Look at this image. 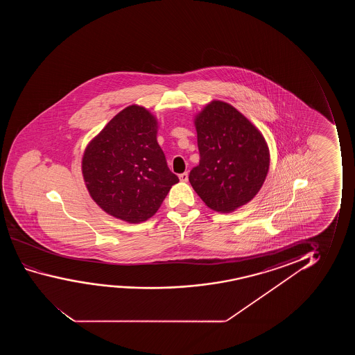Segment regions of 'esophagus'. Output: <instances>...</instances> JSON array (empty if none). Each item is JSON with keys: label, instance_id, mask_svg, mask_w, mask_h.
<instances>
[{"label": "esophagus", "instance_id": "obj_1", "mask_svg": "<svg viewBox=\"0 0 355 355\" xmlns=\"http://www.w3.org/2000/svg\"><path fill=\"white\" fill-rule=\"evenodd\" d=\"M188 177H189V175H188V172H184V173H180V182H188Z\"/></svg>", "mask_w": 355, "mask_h": 355}]
</instances>
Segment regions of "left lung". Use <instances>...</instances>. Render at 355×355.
Wrapping results in <instances>:
<instances>
[{"label":"left lung","instance_id":"obj_1","mask_svg":"<svg viewBox=\"0 0 355 355\" xmlns=\"http://www.w3.org/2000/svg\"><path fill=\"white\" fill-rule=\"evenodd\" d=\"M199 165L189 182L205 204L232 212L257 194L269 170L261 132L228 103L214 101L195 119Z\"/></svg>","mask_w":355,"mask_h":355}]
</instances>
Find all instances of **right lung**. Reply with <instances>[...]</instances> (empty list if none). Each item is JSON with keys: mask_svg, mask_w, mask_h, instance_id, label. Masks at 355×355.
<instances>
[{"mask_svg": "<svg viewBox=\"0 0 355 355\" xmlns=\"http://www.w3.org/2000/svg\"><path fill=\"white\" fill-rule=\"evenodd\" d=\"M156 130L150 112L131 105L112 117L86 148L83 180L107 214L130 223L144 222L180 182L167 166Z\"/></svg>", "mask_w": 355, "mask_h": 355, "instance_id": "1", "label": "right lung"}]
</instances>
